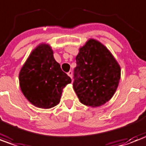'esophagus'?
Listing matches in <instances>:
<instances>
[{"label":"esophagus","mask_w":146,"mask_h":146,"mask_svg":"<svg viewBox=\"0 0 146 146\" xmlns=\"http://www.w3.org/2000/svg\"><path fill=\"white\" fill-rule=\"evenodd\" d=\"M67 74H68V76H70V77L71 78V79H72V76H73V72H72V71H69L68 73H67Z\"/></svg>","instance_id":"1"}]
</instances>
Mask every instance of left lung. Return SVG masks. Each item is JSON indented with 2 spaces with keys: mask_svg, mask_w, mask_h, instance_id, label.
Here are the masks:
<instances>
[{
  "mask_svg": "<svg viewBox=\"0 0 146 146\" xmlns=\"http://www.w3.org/2000/svg\"><path fill=\"white\" fill-rule=\"evenodd\" d=\"M73 89L81 103L96 107L113 97L120 80L119 65L108 49L91 39L76 57Z\"/></svg>",
  "mask_w": 146,
  "mask_h": 146,
  "instance_id": "1",
  "label": "left lung"
}]
</instances>
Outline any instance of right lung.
Returning a JSON list of instances; mask_svg holds the SVG:
<instances>
[{
    "label": "right lung",
    "mask_w": 146,
    "mask_h": 146,
    "mask_svg": "<svg viewBox=\"0 0 146 146\" xmlns=\"http://www.w3.org/2000/svg\"><path fill=\"white\" fill-rule=\"evenodd\" d=\"M52 49L40 44L29 56L21 68L19 81L24 96L36 107L49 109L60 103L63 87L71 79L61 70Z\"/></svg>",
    "instance_id": "add662e5"
}]
</instances>
